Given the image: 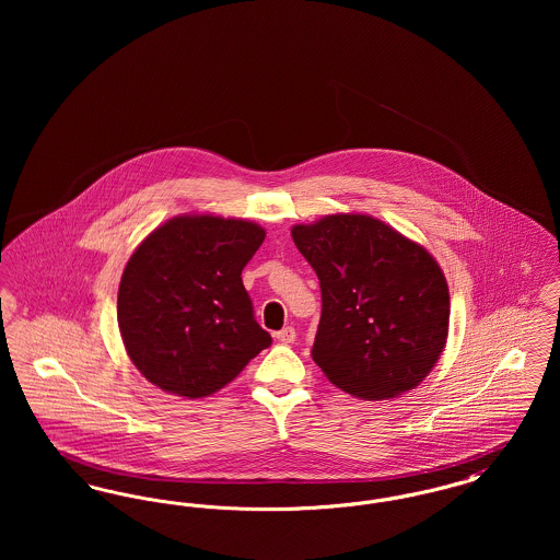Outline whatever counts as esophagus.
I'll list each match as a JSON object with an SVG mask.
<instances>
[{
    "mask_svg": "<svg viewBox=\"0 0 560 560\" xmlns=\"http://www.w3.org/2000/svg\"><path fill=\"white\" fill-rule=\"evenodd\" d=\"M275 338L281 342V345H292L295 340V329L293 327H283L281 331L275 334Z\"/></svg>",
    "mask_w": 560,
    "mask_h": 560,
    "instance_id": "obj_1",
    "label": "esophagus"
}]
</instances>
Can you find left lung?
<instances>
[{
  "mask_svg": "<svg viewBox=\"0 0 560 560\" xmlns=\"http://www.w3.org/2000/svg\"><path fill=\"white\" fill-rule=\"evenodd\" d=\"M292 240L319 277L313 359L325 377L363 400L416 388L450 331V288L432 254L368 213L295 224Z\"/></svg>",
  "mask_w": 560,
  "mask_h": 560,
  "instance_id": "1",
  "label": "left lung"
}]
</instances>
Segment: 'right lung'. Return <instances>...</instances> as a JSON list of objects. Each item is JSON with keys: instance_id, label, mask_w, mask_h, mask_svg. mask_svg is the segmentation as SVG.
<instances>
[{"instance_id": "add662e5", "label": "right lung", "mask_w": 560, "mask_h": 560, "mask_svg": "<svg viewBox=\"0 0 560 560\" xmlns=\"http://www.w3.org/2000/svg\"><path fill=\"white\" fill-rule=\"evenodd\" d=\"M265 237L249 220L183 213L133 249L117 323L128 357L151 384L176 397H210L270 347L241 281Z\"/></svg>"}]
</instances>
